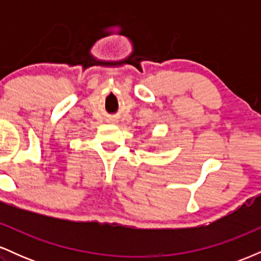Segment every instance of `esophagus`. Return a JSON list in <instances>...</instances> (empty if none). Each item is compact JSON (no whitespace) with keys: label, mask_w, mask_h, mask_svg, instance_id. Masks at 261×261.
Listing matches in <instances>:
<instances>
[{"label":"esophagus","mask_w":261,"mask_h":261,"mask_svg":"<svg viewBox=\"0 0 261 261\" xmlns=\"http://www.w3.org/2000/svg\"><path fill=\"white\" fill-rule=\"evenodd\" d=\"M112 121H114V120H112Z\"/></svg>","instance_id":"obj_1"}]
</instances>
